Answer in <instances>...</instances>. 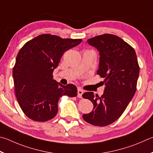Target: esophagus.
Wrapping results in <instances>:
<instances>
[{"instance_id": "1", "label": "esophagus", "mask_w": 153, "mask_h": 153, "mask_svg": "<svg viewBox=\"0 0 153 153\" xmlns=\"http://www.w3.org/2000/svg\"><path fill=\"white\" fill-rule=\"evenodd\" d=\"M82 93H83V91L81 89H78V95H77V97L79 98H81Z\"/></svg>"}]
</instances>
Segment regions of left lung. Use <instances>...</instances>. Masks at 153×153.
I'll use <instances>...</instances> for the list:
<instances>
[{
    "label": "left lung",
    "instance_id": "obj_1",
    "mask_svg": "<svg viewBox=\"0 0 153 153\" xmlns=\"http://www.w3.org/2000/svg\"><path fill=\"white\" fill-rule=\"evenodd\" d=\"M87 42L100 52L97 74L104 78L105 89L101 97L93 92L82 94L93 103L92 111L82 117L92 125L105 126L116 121L132 100L140 68L134 49L118 36L106 33Z\"/></svg>",
    "mask_w": 153,
    "mask_h": 153
}]
</instances>
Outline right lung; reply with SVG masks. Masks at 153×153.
Wrapping results in <instances>:
<instances>
[{
	"label": "right lung",
	"mask_w": 153,
	"mask_h": 153,
	"mask_svg": "<svg viewBox=\"0 0 153 153\" xmlns=\"http://www.w3.org/2000/svg\"><path fill=\"white\" fill-rule=\"evenodd\" d=\"M81 42V39L42 34L27 42L19 50L13 76L16 97L29 118L37 122L52 119L57 114L62 96L77 95L75 85H61L53 79L52 73L64 52Z\"/></svg>",
	"instance_id": "obj_1"
}]
</instances>
